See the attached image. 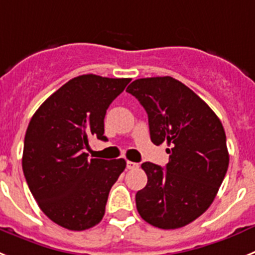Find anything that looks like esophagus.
Instances as JSON below:
<instances>
[{
	"instance_id": "obj_1",
	"label": "esophagus",
	"mask_w": 255,
	"mask_h": 255,
	"mask_svg": "<svg viewBox=\"0 0 255 255\" xmlns=\"http://www.w3.org/2000/svg\"><path fill=\"white\" fill-rule=\"evenodd\" d=\"M136 168H138V164L137 163H134V161H127V169H136Z\"/></svg>"
}]
</instances>
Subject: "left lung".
<instances>
[{"label": "left lung", "mask_w": 255, "mask_h": 255, "mask_svg": "<svg viewBox=\"0 0 255 255\" xmlns=\"http://www.w3.org/2000/svg\"><path fill=\"white\" fill-rule=\"evenodd\" d=\"M127 92L147 113L152 143L170 146L165 168L141 165L147 185L137 191V210L158 229H180L210 207L225 178L230 156L223 126L194 91L172 77L136 79Z\"/></svg>", "instance_id": "obj_1"}]
</instances>
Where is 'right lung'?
<instances>
[{"label":"right lung","instance_id":"obj_1","mask_svg":"<svg viewBox=\"0 0 255 255\" xmlns=\"http://www.w3.org/2000/svg\"><path fill=\"white\" fill-rule=\"evenodd\" d=\"M130 78L75 77L38 108L24 138L23 172L38 207L72 231L96 226L125 159H90L91 137L106 141L104 118Z\"/></svg>","mask_w":255,"mask_h":255}]
</instances>
